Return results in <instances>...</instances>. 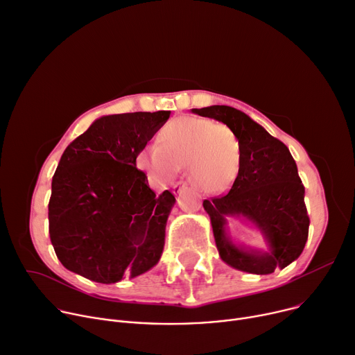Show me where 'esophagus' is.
<instances>
[{"label":"esophagus","instance_id":"esophagus-1","mask_svg":"<svg viewBox=\"0 0 355 355\" xmlns=\"http://www.w3.org/2000/svg\"><path fill=\"white\" fill-rule=\"evenodd\" d=\"M182 188H185V182H177L173 185V193L174 194H180Z\"/></svg>","mask_w":355,"mask_h":355}]
</instances>
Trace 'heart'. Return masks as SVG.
<instances>
[{"label":"heart","instance_id":"heart-1","mask_svg":"<svg viewBox=\"0 0 355 355\" xmlns=\"http://www.w3.org/2000/svg\"><path fill=\"white\" fill-rule=\"evenodd\" d=\"M243 146L230 127L207 118L182 116L165 124L157 134V146L141 148L135 165L151 180L173 181L180 168L201 193L227 190L237 180Z\"/></svg>","mask_w":355,"mask_h":355}]
</instances>
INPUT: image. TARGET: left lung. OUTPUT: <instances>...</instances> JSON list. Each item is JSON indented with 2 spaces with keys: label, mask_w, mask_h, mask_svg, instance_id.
<instances>
[{
  "label": "left lung",
  "mask_w": 355,
  "mask_h": 355,
  "mask_svg": "<svg viewBox=\"0 0 355 355\" xmlns=\"http://www.w3.org/2000/svg\"><path fill=\"white\" fill-rule=\"evenodd\" d=\"M191 112L225 124L243 146L241 170L230 193L202 202L221 259L235 270L257 275L286 268L301 255L310 227L305 190L290 150L237 108L211 105ZM230 216L243 218L261 232L268 250L235 243L227 230Z\"/></svg>",
  "instance_id": "obj_1"
}]
</instances>
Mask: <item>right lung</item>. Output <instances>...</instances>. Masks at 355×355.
Masks as SVG:
<instances>
[{
    "instance_id": "1",
    "label": "right lung",
    "mask_w": 355,
    "mask_h": 355,
    "mask_svg": "<svg viewBox=\"0 0 355 355\" xmlns=\"http://www.w3.org/2000/svg\"><path fill=\"white\" fill-rule=\"evenodd\" d=\"M170 114L104 115L65 148L53 177L49 221L67 270L112 284L159 261L175 197L168 190L155 196L135 158Z\"/></svg>"
}]
</instances>
